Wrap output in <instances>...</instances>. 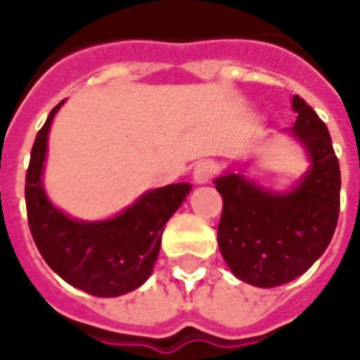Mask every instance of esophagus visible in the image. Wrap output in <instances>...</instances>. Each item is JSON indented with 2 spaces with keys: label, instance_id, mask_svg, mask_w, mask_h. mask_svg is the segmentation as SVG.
I'll return each instance as SVG.
<instances>
[{
  "label": "esophagus",
  "instance_id": "1",
  "mask_svg": "<svg viewBox=\"0 0 360 360\" xmlns=\"http://www.w3.org/2000/svg\"><path fill=\"white\" fill-rule=\"evenodd\" d=\"M214 173H216V167H214V164H210V162H198V164L195 165V169H193V179L196 181V183H208V181H212V177H214Z\"/></svg>",
  "mask_w": 360,
  "mask_h": 360
}]
</instances>
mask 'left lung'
Instances as JSON below:
<instances>
[{
    "label": "left lung",
    "mask_w": 360,
    "mask_h": 360,
    "mask_svg": "<svg viewBox=\"0 0 360 360\" xmlns=\"http://www.w3.org/2000/svg\"><path fill=\"white\" fill-rule=\"evenodd\" d=\"M293 110L291 133L310 158V169L293 191H266L241 173L214 181L224 198L219 252L235 278L250 285H283L302 276L324 255L340 218L341 173L332 136L299 96Z\"/></svg>",
    "instance_id": "left-lung-1"
}]
</instances>
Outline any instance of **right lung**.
Instances as JSON below:
<instances>
[{"instance_id": "obj_1", "label": "right lung", "mask_w": 360, "mask_h": 360, "mask_svg": "<svg viewBox=\"0 0 360 360\" xmlns=\"http://www.w3.org/2000/svg\"><path fill=\"white\" fill-rule=\"evenodd\" d=\"M61 103L51 110L30 152L25 185L30 233L46 264L67 283L94 297H119L150 278L165 224L188 196L191 185L148 191L105 221L69 218L48 200L42 187L48 133Z\"/></svg>"}]
</instances>
